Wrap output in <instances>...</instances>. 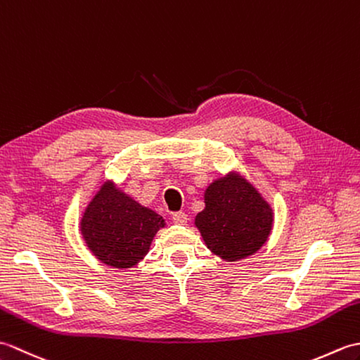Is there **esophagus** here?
I'll return each mask as SVG.
<instances>
[{"mask_svg": "<svg viewBox=\"0 0 360 360\" xmlns=\"http://www.w3.org/2000/svg\"><path fill=\"white\" fill-rule=\"evenodd\" d=\"M173 221H174L176 224L184 226V224H187L188 218H187V215H186L184 212H176V213H173Z\"/></svg>", "mask_w": 360, "mask_h": 360, "instance_id": "esophagus-1", "label": "esophagus"}]
</instances>
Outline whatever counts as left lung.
<instances>
[{
    "label": "left lung",
    "mask_w": 360,
    "mask_h": 360,
    "mask_svg": "<svg viewBox=\"0 0 360 360\" xmlns=\"http://www.w3.org/2000/svg\"><path fill=\"white\" fill-rule=\"evenodd\" d=\"M195 227L213 255L233 263L255 255L269 240L274 209L240 172H229L204 190Z\"/></svg>",
    "instance_id": "1"
}]
</instances>
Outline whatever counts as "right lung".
Instances as JSON below:
<instances>
[{"label": "right lung", "instance_id": "right-lung-1", "mask_svg": "<svg viewBox=\"0 0 360 360\" xmlns=\"http://www.w3.org/2000/svg\"><path fill=\"white\" fill-rule=\"evenodd\" d=\"M165 219L105 179L79 219V232L88 250L112 269H131L150 252Z\"/></svg>", "mask_w": 360, "mask_h": 360}]
</instances>
